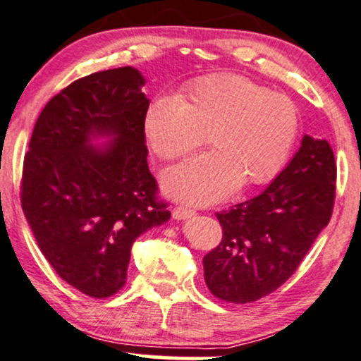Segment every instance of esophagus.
I'll return each mask as SVG.
<instances>
[{
	"mask_svg": "<svg viewBox=\"0 0 361 361\" xmlns=\"http://www.w3.org/2000/svg\"><path fill=\"white\" fill-rule=\"evenodd\" d=\"M171 214L175 219H186V218H191V216H195V211L190 208H185V206H176V208H173Z\"/></svg>",
	"mask_w": 361,
	"mask_h": 361,
	"instance_id": "1",
	"label": "esophagus"
}]
</instances>
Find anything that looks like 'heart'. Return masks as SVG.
Listing matches in <instances>:
<instances>
[{
  "mask_svg": "<svg viewBox=\"0 0 361 361\" xmlns=\"http://www.w3.org/2000/svg\"><path fill=\"white\" fill-rule=\"evenodd\" d=\"M183 99L160 95L145 114V135L161 160H176L204 143L163 176L173 198L195 204L223 200L239 185L272 180L289 160L300 130L297 105L284 94L238 74L206 75L186 84Z\"/></svg>",
  "mask_w": 361,
  "mask_h": 361,
  "instance_id": "heart-1",
  "label": "heart"
}]
</instances>
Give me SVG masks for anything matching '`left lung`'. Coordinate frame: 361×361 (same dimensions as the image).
I'll use <instances>...</instances> for the list:
<instances>
[{"label": "left lung", "mask_w": 361, "mask_h": 361, "mask_svg": "<svg viewBox=\"0 0 361 361\" xmlns=\"http://www.w3.org/2000/svg\"><path fill=\"white\" fill-rule=\"evenodd\" d=\"M335 183L337 165L329 142L305 135L261 195L216 213L223 239L203 257L211 294L249 304L277 290L329 224Z\"/></svg>", "instance_id": "left-lung-1"}]
</instances>
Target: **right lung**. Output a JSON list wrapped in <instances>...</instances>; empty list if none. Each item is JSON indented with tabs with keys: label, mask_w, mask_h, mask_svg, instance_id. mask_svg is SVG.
Here are the masks:
<instances>
[{
	"label": "right lung",
	"mask_w": 361,
	"mask_h": 361,
	"mask_svg": "<svg viewBox=\"0 0 361 361\" xmlns=\"http://www.w3.org/2000/svg\"><path fill=\"white\" fill-rule=\"evenodd\" d=\"M143 84L130 66L74 80L42 109L24 155L21 206L37 246L95 299L122 289L133 241L171 216L148 170ZM95 136L113 140L99 151Z\"/></svg>",
	"instance_id": "1"
}]
</instances>
